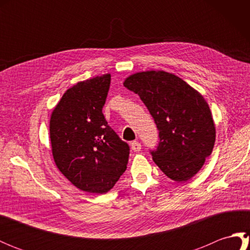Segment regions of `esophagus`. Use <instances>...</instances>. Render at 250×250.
Returning <instances> with one entry per match:
<instances>
[{
	"label": "esophagus",
	"instance_id": "esophagus-1",
	"mask_svg": "<svg viewBox=\"0 0 250 250\" xmlns=\"http://www.w3.org/2000/svg\"><path fill=\"white\" fill-rule=\"evenodd\" d=\"M131 149L133 150V151H135V152L140 151L142 149L141 143H139V142H132L131 143Z\"/></svg>",
	"mask_w": 250,
	"mask_h": 250
}]
</instances>
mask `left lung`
<instances>
[{"label":"left lung","instance_id":"1","mask_svg":"<svg viewBox=\"0 0 250 250\" xmlns=\"http://www.w3.org/2000/svg\"><path fill=\"white\" fill-rule=\"evenodd\" d=\"M124 86L139 94L159 130L153 161L167 177L186 182L210 156L216 130L208 104L182 78L164 71L129 76Z\"/></svg>","mask_w":250,"mask_h":250}]
</instances>
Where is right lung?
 <instances>
[{
	"label": "right lung",
	"mask_w": 250,
	"mask_h": 250,
	"mask_svg": "<svg viewBox=\"0 0 250 250\" xmlns=\"http://www.w3.org/2000/svg\"><path fill=\"white\" fill-rule=\"evenodd\" d=\"M110 74L79 82L62 95L49 131L57 167L90 193H106L126 168L130 147L107 125L102 108Z\"/></svg>",
	"instance_id": "obj_1"
}]
</instances>
